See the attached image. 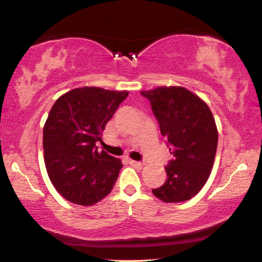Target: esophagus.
Instances as JSON below:
<instances>
[{"label": "esophagus", "mask_w": 262, "mask_h": 262, "mask_svg": "<svg viewBox=\"0 0 262 262\" xmlns=\"http://www.w3.org/2000/svg\"><path fill=\"white\" fill-rule=\"evenodd\" d=\"M129 164H130V165H134V166H137V167H142V165H143V164H142L141 162L133 161V159H129Z\"/></svg>", "instance_id": "1"}]
</instances>
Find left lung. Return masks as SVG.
Instances as JSON below:
<instances>
[{
	"label": "left lung",
	"mask_w": 262,
	"mask_h": 262,
	"mask_svg": "<svg viewBox=\"0 0 262 262\" xmlns=\"http://www.w3.org/2000/svg\"><path fill=\"white\" fill-rule=\"evenodd\" d=\"M141 95L150 100L173 156L165 166L167 179L152 193L164 202L187 201L205 186L214 164L219 133L211 111L181 86H159Z\"/></svg>",
	"instance_id": "8db88e82"
}]
</instances>
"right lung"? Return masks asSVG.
I'll return each instance as SVG.
<instances>
[{"label": "right lung", "mask_w": 262, "mask_h": 262, "mask_svg": "<svg viewBox=\"0 0 262 262\" xmlns=\"http://www.w3.org/2000/svg\"><path fill=\"white\" fill-rule=\"evenodd\" d=\"M127 91L83 86L62 95L43 126V156L53 186L66 200L92 206L112 190L122 163L97 142Z\"/></svg>", "instance_id": "1"}]
</instances>
